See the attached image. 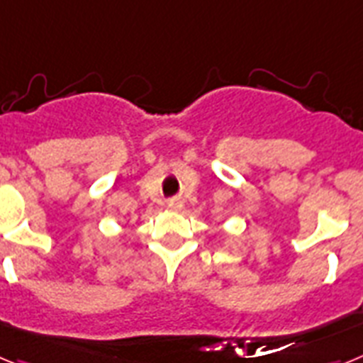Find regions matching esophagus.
I'll use <instances>...</instances> for the list:
<instances>
[{"mask_svg": "<svg viewBox=\"0 0 363 363\" xmlns=\"http://www.w3.org/2000/svg\"><path fill=\"white\" fill-rule=\"evenodd\" d=\"M167 207L171 211H179L182 207H184V201L178 200V198H171V200L167 201Z\"/></svg>", "mask_w": 363, "mask_h": 363, "instance_id": "1", "label": "esophagus"}]
</instances>
